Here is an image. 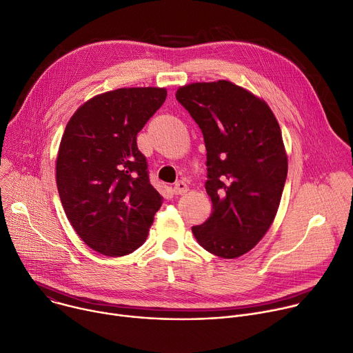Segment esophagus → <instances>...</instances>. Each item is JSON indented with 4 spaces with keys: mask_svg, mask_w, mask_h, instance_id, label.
Listing matches in <instances>:
<instances>
[{
    "mask_svg": "<svg viewBox=\"0 0 353 353\" xmlns=\"http://www.w3.org/2000/svg\"><path fill=\"white\" fill-rule=\"evenodd\" d=\"M173 194L174 195H183L188 191V185L184 183V181H177L174 185H173Z\"/></svg>",
    "mask_w": 353,
    "mask_h": 353,
    "instance_id": "34e87169",
    "label": "esophagus"
}]
</instances>
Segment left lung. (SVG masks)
<instances>
[{
    "label": "left lung",
    "instance_id": "1",
    "mask_svg": "<svg viewBox=\"0 0 353 353\" xmlns=\"http://www.w3.org/2000/svg\"><path fill=\"white\" fill-rule=\"evenodd\" d=\"M176 99L203 131L212 214L192 234L210 253L236 259L272 225L288 174L279 124L263 99L229 81L195 82Z\"/></svg>",
    "mask_w": 353,
    "mask_h": 353
}]
</instances>
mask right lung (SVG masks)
Segmentation results:
<instances>
[{
	"label": "right lung",
	"instance_id": "1",
	"mask_svg": "<svg viewBox=\"0 0 353 353\" xmlns=\"http://www.w3.org/2000/svg\"><path fill=\"white\" fill-rule=\"evenodd\" d=\"M165 88H120L85 102L63 134L56 179L79 237L109 257L132 253L148 237L163 198L149 183L137 135L163 105Z\"/></svg>",
	"mask_w": 353,
	"mask_h": 353
}]
</instances>
